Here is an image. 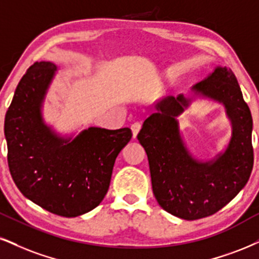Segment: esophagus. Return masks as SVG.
Returning <instances> with one entry per match:
<instances>
[{
    "instance_id": "34e87169",
    "label": "esophagus",
    "mask_w": 259,
    "mask_h": 259,
    "mask_svg": "<svg viewBox=\"0 0 259 259\" xmlns=\"http://www.w3.org/2000/svg\"><path fill=\"white\" fill-rule=\"evenodd\" d=\"M140 128H142V123L140 122H135L131 126V130H132V135H133V138H137V135L139 133Z\"/></svg>"
}]
</instances>
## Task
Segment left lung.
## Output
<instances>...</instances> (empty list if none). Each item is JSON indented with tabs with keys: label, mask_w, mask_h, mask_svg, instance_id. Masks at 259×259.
I'll return each mask as SVG.
<instances>
[{
	"label": "left lung",
	"mask_w": 259,
	"mask_h": 259,
	"mask_svg": "<svg viewBox=\"0 0 259 259\" xmlns=\"http://www.w3.org/2000/svg\"><path fill=\"white\" fill-rule=\"evenodd\" d=\"M191 92L188 98L179 95L158 101L137 137L148 155L157 203L188 221L206 218L227 205L247 184L253 168L251 111L232 69L218 66ZM196 98L223 104L232 124L228 148L209 161L190 155L176 120Z\"/></svg>",
	"instance_id": "1"
}]
</instances>
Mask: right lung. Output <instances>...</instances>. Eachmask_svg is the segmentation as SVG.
Listing matches in <instances>:
<instances>
[{
	"instance_id": "right-lung-1",
	"label": "right lung",
	"mask_w": 259,
	"mask_h": 259,
	"mask_svg": "<svg viewBox=\"0 0 259 259\" xmlns=\"http://www.w3.org/2000/svg\"><path fill=\"white\" fill-rule=\"evenodd\" d=\"M53 62L33 63L19 81L5 119L9 171L34 204L65 218L100 205L115 159L132 138L130 128L89 127L62 137L44 122V98L56 74Z\"/></svg>"
}]
</instances>
